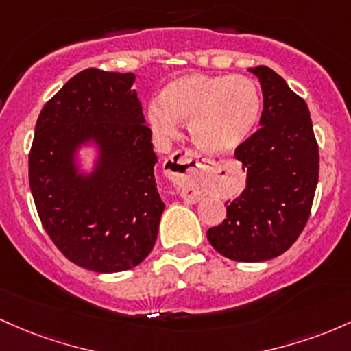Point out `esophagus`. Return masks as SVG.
I'll return each instance as SVG.
<instances>
[{"label":"esophagus","instance_id":"esophagus-1","mask_svg":"<svg viewBox=\"0 0 351 351\" xmlns=\"http://www.w3.org/2000/svg\"><path fill=\"white\" fill-rule=\"evenodd\" d=\"M212 160L200 156L194 149H179L165 160L167 176L179 187L184 189V199L194 200L197 194L192 189V182L200 176H206L210 169Z\"/></svg>","mask_w":351,"mask_h":351}]
</instances>
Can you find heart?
<instances>
[{"label": "heart", "instance_id": "1", "mask_svg": "<svg viewBox=\"0 0 351 351\" xmlns=\"http://www.w3.org/2000/svg\"><path fill=\"white\" fill-rule=\"evenodd\" d=\"M159 104L145 111L149 128L159 139H172L176 123H184L199 147L223 154L245 143L255 129L262 93L247 76L186 74L164 86Z\"/></svg>", "mask_w": 351, "mask_h": 351}]
</instances>
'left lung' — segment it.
I'll return each instance as SVG.
<instances>
[{
	"instance_id": "obj_1",
	"label": "left lung",
	"mask_w": 351,
	"mask_h": 351,
	"mask_svg": "<svg viewBox=\"0 0 351 351\" xmlns=\"http://www.w3.org/2000/svg\"><path fill=\"white\" fill-rule=\"evenodd\" d=\"M249 71L262 84V128L235 149L247 186L207 239L230 261L263 262L289 250L308 222L320 157L306 102L267 66Z\"/></svg>"
}]
</instances>
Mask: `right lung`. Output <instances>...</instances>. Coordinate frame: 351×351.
<instances>
[{
	"mask_svg": "<svg viewBox=\"0 0 351 351\" xmlns=\"http://www.w3.org/2000/svg\"><path fill=\"white\" fill-rule=\"evenodd\" d=\"M134 77L96 68L71 77L41 109L29 151V187L46 234L68 261L99 274L129 270L151 254L165 207ZM90 138L101 160L82 178L72 157Z\"/></svg>",
	"mask_w": 351,
	"mask_h": 351,
	"instance_id": "right-lung-1",
	"label": "right lung"
}]
</instances>
